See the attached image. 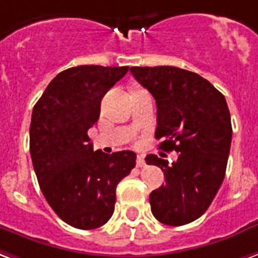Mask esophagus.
<instances>
[{"instance_id": "1", "label": "esophagus", "mask_w": 258, "mask_h": 258, "mask_svg": "<svg viewBox=\"0 0 258 258\" xmlns=\"http://www.w3.org/2000/svg\"><path fill=\"white\" fill-rule=\"evenodd\" d=\"M137 165H138L139 168L145 167V157H144V156H141V154H139L138 157H137Z\"/></svg>"}]
</instances>
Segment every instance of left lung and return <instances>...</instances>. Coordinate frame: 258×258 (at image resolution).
Here are the masks:
<instances>
[{"label":"left lung","mask_w":258,"mask_h":258,"mask_svg":"<svg viewBox=\"0 0 258 258\" xmlns=\"http://www.w3.org/2000/svg\"><path fill=\"white\" fill-rule=\"evenodd\" d=\"M130 71L156 100L160 148L179 152L172 164L146 156L165 176V184L150 192L152 213L163 224L184 226L207 212L224 180L232 138L226 98L202 76L176 67Z\"/></svg>","instance_id":"obj_1"}]
</instances>
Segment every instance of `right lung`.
Returning <instances> with one entry per match:
<instances>
[{"label":"right lung","instance_id":"1","mask_svg":"<svg viewBox=\"0 0 258 258\" xmlns=\"http://www.w3.org/2000/svg\"><path fill=\"white\" fill-rule=\"evenodd\" d=\"M128 67L79 66L47 85L32 109L30 153L47 204L79 230L104 226L114 211L116 186L135 167L137 154L94 152L87 135L101 100Z\"/></svg>","mask_w":258,"mask_h":258}]
</instances>
